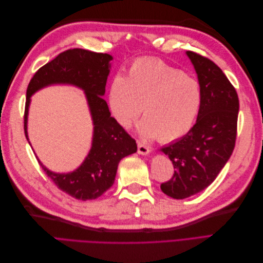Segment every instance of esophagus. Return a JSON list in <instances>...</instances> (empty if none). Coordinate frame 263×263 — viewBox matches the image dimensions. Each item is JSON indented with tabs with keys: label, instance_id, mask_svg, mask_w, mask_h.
Returning <instances> with one entry per match:
<instances>
[{
	"label": "esophagus",
	"instance_id": "esophagus-1",
	"mask_svg": "<svg viewBox=\"0 0 263 263\" xmlns=\"http://www.w3.org/2000/svg\"><path fill=\"white\" fill-rule=\"evenodd\" d=\"M137 148H138V154L139 155H148L149 154V147L140 140H137Z\"/></svg>",
	"mask_w": 263,
	"mask_h": 263
}]
</instances>
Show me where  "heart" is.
Wrapping results in <instances>:
<instances>
[{
	"instance_id": "1",
	"label": "heart",
	"mask_w": 263,
	"mask_h": 263,
	"mask_svg": "<svg viewBox=\"0 0 263 263\" xmlns=\"http://www.w3.org/2000/svg\"><path fill=\"white\" fill-rule=\"evenodd\" d=\"M202 102L195 79L160 59H138L109 87V106L119 125L129 126L142 109L140 132L172 141L192 128Z\"/></svg>"
}]
</instances>
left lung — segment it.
Wrapping results in <instances>:
<instances>
[{
    "label": "left lung",
    "mask_w": 263,
    "mask_h": 263,
    "mask_svg": "<svg viewBox=\"0 0 263 263\" xmlns=\"http://www.w3.org/2000/svg\"><path fill=\"white\" fill-rule=\"evenodd\" d=\"M202 92L195 125L184 137L161 148L174 173L161 183L164 194L182 200L208 187L232 156L237 137L239 99L221 69L204 55L187 51Z\"/></svg>",
    "instance_id": "obj_1"
}]
</instances>
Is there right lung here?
I'll list each match as a JSON object with an SVG mask.
<instances>
[{
  "mask_svg": "<svg viewBox=\"0 0 263 263\" xmlns=\"http://www.w3.org/2000/svg\"><path fill=\"white\" fill-rule=\"evenodd\" d=\"M112 55L74 48L60 52L39 68L31 78L26 91L24 132L27 137V114L30 95L52 83H70L81 87L85 95L94 124L92 148L84 162L76 171L58 174L39 164L55 186L77 200H95L113 185L119 161L137 151L130 135L110 116L105 93L109 61Z\"/></svg>",
  "mask_w": 263,
  "mask_h": 263,
  "instance_id": "obj_1",
  "label": "right lung"
}]
</instances>
